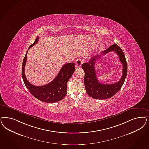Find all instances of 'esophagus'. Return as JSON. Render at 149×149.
<instances>
[{
	"label": "esophagus",
	"instance_id": "34e87169",
	"mask_svg": "<svg viewBox=\"0 0 149 149\" xmlns=\"http://www.w3.org/2000/svg\"><path fill=\"white\" fill-rule=\"evenodd\" d=\"M82 61L80 59H77L75 62V68L76 69L80 68L82 64Z\"/></svg>",
	"mask_w": 149,
	"mask_h": 149
}]
</instances>
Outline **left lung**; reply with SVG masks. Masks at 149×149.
I'll return each mask as SVG.
<instances>
[{"mask_svg": "<svg viewBox=\"0 0 149 149\" xmlns=\"http://www.w3.org/2000/svg\"><path fill=\"white\" fill-rule=\"evenodd\" d=\"M110 52H115L119 57V61L123 64L122 76L120 80L114 84H103L98 81L96 74L95 63L96 61L101 55L93 56L87 63H83L81 65L82 69L85 72L84 84L87 93L91 97L103 100L111 97L116 95L122 87L127 75L128 65L125 57L120 47L116 44H113L101 53L104 55Z\"/></svg>", "mask_w": 149, "mask_h": 149, "instance_id": "obj_1", "label": "left lung"}]
</instances>
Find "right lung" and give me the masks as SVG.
<instances>
[{
    "mask_svg": "<svg viewBox=\"0 0 149 149\" xmlns=\"http://www.w3.org/2000/svg\"><path fill=\"white\" fill-rule=\"evenodd\" d=\"M38 40L39 37H37L34 43L29 46V49L36 45ZM28 50L22 62L21 74L23 81L29 91L35 97L44 102L54 103L63 100L67 95V82L75 70V63H70L64 64L56 78L50 83L43 86H34L28 81L25 74V67Z\"/></svg>",
    "mask_w": 149,
    "mask_h": 149,
    "instance_id": "right-lung-1",
    "label": "right lung"
}]
</instances>
